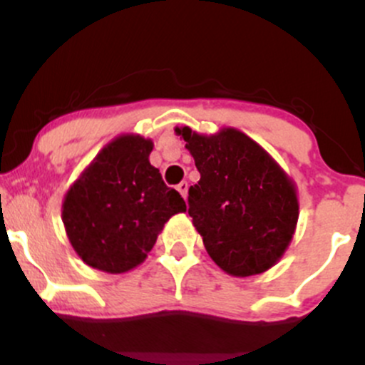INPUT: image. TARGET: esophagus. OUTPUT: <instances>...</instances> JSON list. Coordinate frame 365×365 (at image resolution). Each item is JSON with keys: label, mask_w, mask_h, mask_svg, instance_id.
<instances>
[{"label": "esophagus", "mask_w": 365, "mask_h": 365, "mask_svg": "<svg viewBox=\"0 0 365 365\" xmlns=\"http://www.w3.org/2000/svg\"><path fill=\"white\" fill-rule=\"evenodd\" d=\"M178 192L180 194H182V197L183 199H187V192H188V183L187 182H182V183H178Z\"/></svg>", "instance_id": "obj_1"}]
</instances>
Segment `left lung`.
<instances>
[{
	"instance_id": "left-lung-1",
	"label": "left lung",
	"mask_w": 365,
	"mask_h": 365,
	"mask_svg": "<svg viewBox=\"0 0 365 365\" xmlns=\"http://www.w3.org/2000/svg\"><path fill=\"white\" fill-rule=\"evenodd\" d=\"M187 142L200 180L188 188V215L207 254L232 276L261 274L290 245L299 220L295 183L257 142L235 128Z\"/></svg>"
}]
</instances>
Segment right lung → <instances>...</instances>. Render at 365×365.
<instances>
[{
  "label": "right lung",
  "mask_w": 365,
  "mask_h": 365,
  "mask_svg": "<svg viewBox=\"0 0 365 365\" xmlns=\"http://www.w3.org/2000/svg\"><path fill=\"white\" fill-rule=\"evenodd\" d=\"M153 140L120 135L83 170L63 200V225L75 252L104 273L145 261L159 232L185 200L149 163Z\"/></svg>",
  "instance_id": "add662e5"
}]
</instances>
